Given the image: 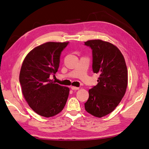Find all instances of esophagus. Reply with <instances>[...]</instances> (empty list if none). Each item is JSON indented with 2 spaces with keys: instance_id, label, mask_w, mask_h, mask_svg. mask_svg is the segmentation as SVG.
Returning a JSON list of instances; mask_svg holds the SVG:
<instances>
[{
  "instance_id": "34e87169",
  "label": "esophagus",
  "mask_w": 149,
  "mask_h": 149,
  "mask_svg": "<svg viewBox=\"0 0 149 149\" xmlns=\"http://www.w3.org/2000/svg\"><path fill=\"white\" fill-rule=\"evenodd\" d=\"M71 88L73 90H77L79 89V87H75V86H71Z\"/></svg>"
}]
</instances>
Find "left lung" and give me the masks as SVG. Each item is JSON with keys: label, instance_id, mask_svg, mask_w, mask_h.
<instances>
[{"label": "left lung", "instance_id": "left-lung-1", "mask_svg": "<svg viewBox=\"0 0 149 149\" xmlns=\"http://www.w3.org/2000/svg\"><path fill=\"white\" fill-rule=\"evenodd\" d=\"M84 43L92 49L93 71L100 75L98 84L89 90L84 107L91 115L101 118L111 113L124 96L128 83L127 66L122 52L113 44L101 40Z\"/></svg>", "mask_w": 149, "mask_h": 149}]
</instances>
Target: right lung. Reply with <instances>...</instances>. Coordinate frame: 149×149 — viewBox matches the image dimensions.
<instances>
[{"mask_svg":"<svg viewBox=\"0 0 149 149\" xmlns=\"http://www.w3.org/2000/svg\"><path fill=\"white\" fill-rule=\"evenodd\" d=\"M68 42H49L36 47L27 54L20 69L19 80L28 105L38 115H58L64 108L69 88L50 79L59 68L60 55Z\"/></svg>","mask_w":149,"mask_h":149,"instance_id":"1","label":"right lung"}]
</instances>
